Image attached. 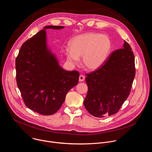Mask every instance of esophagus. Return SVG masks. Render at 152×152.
Instances as JSON below:
<instances>
[{
  "instance_id": "obj_1",
  "label": "esophagus",
  "mask_w": 152,
  "mask_h": 152,
  "mask_svg": "<svg viewBox=\"0 0 152 152\" xmlns=\"http://www.w3.org/2000/svg\"><path fill=\"white\" fill-rule=\"evenodd\" d=\"M79 80V82H83L85 80V76L83 75H80Z\"/></svg>"
}]
</instances>
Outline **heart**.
Masks as SVG:
<instances>
[{"instance_id": "obj_1", "label": "heart", "mask_w": 152, "mask_h": 152, "mask_svg": "<svg viewBox=\"0 0 152 152\" xmlns=\"http://www.w3.org/2000/svg\"><path fill=\"white\" fill-rule=\"evenodd\" d=\"M70 48L65 51L67 60L72 65L79 62L82 56L83 66L88 70H96L105 62L112 50V41L109 36L96 32H87L73 37Z\"/></svg>"}]
</instances>
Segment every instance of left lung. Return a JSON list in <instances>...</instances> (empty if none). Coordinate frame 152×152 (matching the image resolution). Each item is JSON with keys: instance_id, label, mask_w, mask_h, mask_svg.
<instances>
[{"instance_id": "left-lung-1", "label": "left lung", "mask_w": 152, "mask_h": 152, "mask_svg": "<svg viewBox=\"0 0 152 152\" xmlns=\"http://www.w3.org/2000/svg\"><path fill=\"white\" fill-rule=\"evenodd\" d=\"M86 76V110L99 118L116 114L131 93L135 76L131 47L124 41L122 49L111 53L101 67Z\"/></svg>"}]
</instances>
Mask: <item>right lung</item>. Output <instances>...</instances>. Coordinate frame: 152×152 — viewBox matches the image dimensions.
Instances as JSON below:
<instances>
[{"label":"right lung","mask_w":152,"mask_h":152,"mask_svg":"<svg viewBox=\"0 0 152 152\" xmlns=\"http://www.w3.org/2000/svg\"><path fill=\"white\" fill-rule=\"evenodd\" d=\"M59 29L62 26H48L21 46L15 59L16 80L25 104L44 115L56 113L68 91L78 83L77 71H66L47 46L46 29Z\"/></svg>","instance_id":"right-lung-1"}]
</instances>
